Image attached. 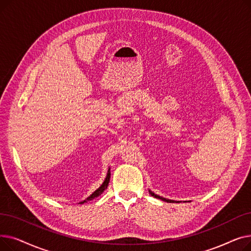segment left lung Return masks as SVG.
<instances>
[{
  "instance_id": "8db88e82",
  "label": "left lung",
  "mask_w": 251,
  "mask_h": 251,
  "mask_svg": "<svg viewBox=\"0 0 251 251\" xmlns=\"http://www.w3.org/2000/svg\"><path fill=\"white\" fill-rule=\"evenodd\" d=\"M150 193L153 196V197H155V199H159V200H162V201H167V202H174V201H171V200H166V199H164V197H161V196H159V195H156V194H154L153 192H151V191H150Z\"/></svg>"
}]
</instances>
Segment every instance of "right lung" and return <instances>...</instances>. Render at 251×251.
Here are the masks:
<instances>
[{
    "label": "right lung",
    "mask_w": 251,
    "mask_h": 251,
    "mask_svg": "<svg viewBox=\"0 0 251 251\" xmlns=\"http://www.w3.org/2000/svg\"><path fill=\"white\" fill-rule=\"evenodd\" d=\"M110 177H111V173H110V170H109V171H108V175H107V177H105V179H104L103 183L100 185V187L98 188L90 196H88L85 201H81V202H79V203L82 204V203H84V202H87V201H92L94 199H96V197L100 196L105 189H107V187H108V185H109V182H110Z\"/></svg>",
    "instance_id": "obj_1"
}]
</instances>
